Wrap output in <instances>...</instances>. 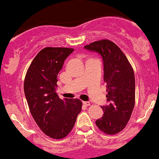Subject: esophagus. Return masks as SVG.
<instances>
[{"label": "esophagus", "mask_w": 159, "mask_h": 159, "mask_svg": "<svg viewBox=\"0 0 159 159\" xmlns=\"http://www.w3.org/2000/svg\"><path fill=\"white\" fill-rule=\"evenodd\" d=\"M83 105H84V107H88L91 104H90L89 102H83Z\"/></svg>", "instance_id": "34e87169"}]
</instances>
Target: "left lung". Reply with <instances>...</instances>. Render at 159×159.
Returning <instances> with one entry per match:
<instances>
[{"label": "left lung", "instance_id": "left-lung-1", "mask_svg": "<svg viewBox=\"0 0 159 159\" xmlns=\"http://www.w3.org/2000/svg\"><path fill=\"white\" fill-rule=\"evenodd\" d=\"M84 48L99 53L103 60V80L107 88L108 104L101 107L104 114L95 124L105 134H116L127 126L134 109V70L121 49L111 40L95 41Z\"/></svg>", "mask_w": 159, "mask_h": 159}]
</instances>
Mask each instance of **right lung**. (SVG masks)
<instances>
[{
	"mask_svg": "<svg viewBox=\"0 0 159 159\" xmlns=\"http://www.w3.org/2000/svg\"><path fill=\"white\" fill-rule=\"evenodd\" d=\"M73 51L68 48H43L31 63L24 83L25 95L35 122L46 135L54 139L69 134L82 109L80 99H61L56 92L57 75Z\"/></svg>",
	"mask_w": 159,
	"mask_h": 159,
	"instance_id": "1",
	"label": "right lung"
}]
</instances>
